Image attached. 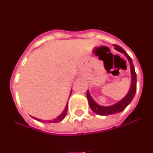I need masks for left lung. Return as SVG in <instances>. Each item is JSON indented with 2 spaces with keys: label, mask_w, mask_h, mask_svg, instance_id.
<instances>
[{
  "label": "left lung",
  "mask_w": 153,
  "mask_h": 153,
  "mask_svg": "<svg viewBox=\"0 0 153 153\" xmlns=\"http://www.w3.org/2000/svg\"><path fill=\"white\" fill-rule=\"evenodd\" d=\"M113 46H114L115 49L117 50V51L124 53L125 56L127 57V59H128V60H129L131 70V86L129 92L127 93V95L122 100H120V102L109 106H102L98 105L95 101L93 100V98L90 96V93L87 90V92H86V97H87V100L89 101V105H90V109L95 113L98 115H101V116H107V115L115 114V113L122 112L130 103L136 92V74L135 72V68L134 66H133V63H132V59H131V57L129 55L127 54L126 52L123 49L122 47L118 45H116V44H114Z\"/></svg>",
  "instance_id": "obj_1"
}]
</instances>
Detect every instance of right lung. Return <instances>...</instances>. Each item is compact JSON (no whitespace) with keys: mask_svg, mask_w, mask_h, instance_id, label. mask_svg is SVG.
<instances>
[{"mask_svg":"<svg viewBox=\"0 0 153 153\" xmlns=\"http://www.w3.org/2000/svg\"><path fill=\"white\" fill-rule=\"evenodd\" d=\"M70 94H71V93H70ZM67 108H68V105L67 104V106H66V108H65V109L63 110V112L62 113V114L60 115V116H59L58 117H56V119H53V120H47V122L48 123H58V122H60V121H62V120H63V119L65 118V117H66V115H67ZM34 120H37V121H39V122H44L46 123L47 121H44V120H40V119H37V118H35V117H33Z\"/></svg>","mask_w":153,"mask_h":153,"instance_id":"obj_1","label":"right lung"}]
</instances>
